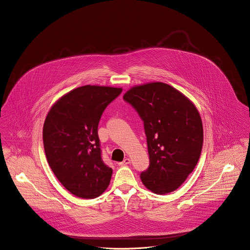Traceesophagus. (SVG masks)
Listing matches in <instances>:
<instances>
[{
  "instance_id": "34e87169",
  "label": "esophagus",
  "mask_w": 250,
  "mask_h": 250,
  "mask_svg": "<svg viewBox=\"0 0 250 250\" xmlns=\"http://www.w3.org/2000/svg\"><path fill=\"white\" fill-rule=\"evenodd\" d=\"M130 163H131L130 159H129V158H126V159H124V161H123V162H121V163H118V166H120V167H124V166H127V165H129Z\"/></svg>"
}]
</instances>
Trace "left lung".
Listing matches in <instances>:
<instances>
[{
	"instance_id": "left-lung-1",
	"label": "left lung",
	"mask_w": 250,
	"mask_h": 250,
	"mask_svg": "<svg viewBox=\"0 0 250 250\" xmlns=\"http://www.w3.org/2000/svg\"><path fill=\"white\" fill-rule=\"evenodd\" d=\"M142 118L150 165L143 185L158 194L169 193L193 171L203 145V127L194 105L174 87L150 83L123 96Z\"/></svg>"
}]
</instances>
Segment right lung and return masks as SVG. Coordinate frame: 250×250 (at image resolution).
Listing matches in <instances>:
<instances>
[{
  "label": "right lung",
  "instance_id": "right-lung-1",
  "mask_svg": "<svg viewBox=\"0 0 250 250\" xmlns=\"http://www.w3.org/2000/svg\"><path fill=\"white\" fill-rule=\"evenodd\" d=\"M121 88L83 85L62 97L47 114L43 145L48 164L72 194L85 199L101 195L112 169L102 159L98 124Z\"/></svg>",
  "mask_w": 250,
  "mask_h": 250
}]
</instances>
